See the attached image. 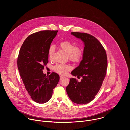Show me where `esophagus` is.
<instances>
[{"mask_svg":"<svg viewBox=\"0 0 130 130\" xmlns=\"http://www.w3.org/2000/svg\"><path fill=\"white\" fill-rule=\"evenodd\" d=\"M63 78H64V77L63 76H60V80H62Z\"/></svg>","mask_w":130,"mask_h":130,"instance_id":"esophagus-1","label":"esophagus"}]
</instances>
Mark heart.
<instances>
[{
    "mask_svg": "<svg viewBox=\"0 0 130 130\" xmlns=\"http://www.w3.org/2000/svg\"><path fill=\"white\" fill-rule=\"evenodd\" d=\"M59 46L68 54L69 58L71 61L75 63H79L82 60L83 54L74 43L68 41H62L59 43ZM54 52L55 47L53 45H51L49 47L48 51L50 58H52ZM71 69V66L67 64H58L54 67V71L58 74L62 75H66Z\"/></svg>",
    "mask_w": 130,
    "mask_h": 130,
    "instance_id": "1",
    "label": "heart"
}]
</instances>
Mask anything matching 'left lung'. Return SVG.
Here are the masks:
<instances>
[{
    "label": "left lung",
    "instance_id": "left-lung-1",
    "mask_svg": "<svg viewBox=\"0 0 130 130\" xmlns=\"http://www.w3.org/2000/svg\"><path fill=\"white\" fill-rule=\"evenodd\" d=\"M71 34L84 44L82 60L71 72L73 76L82 79L78 82L76 78H71L66 91L73 103L88 104L94 99L105 77L107 68L106 53L102 44L94 36L84 32Z\"/></svg>",
    "mask_w": 130,
    "mask_h": 130
}]
</instances>
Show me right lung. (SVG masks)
Segmentation results:
<instances>
[{"label": "right lung", "mask_w": 130, "mask_h": 130, "mask_svg": "<svg viewBox=\"0 0 130 130\" xmlns=\"http://www.w3.org/2000/svg\"><path fill=\"white\" fill-rule=\"evenodd\" d=\"M58 30H42L27 37L18 58V67L25 88L31 99L44 104L51 98L59 75L52 72L49 76L43 70L48 62L49 49Z\"/></svg>", "instance_id": "obj_1"}]
</instances>
